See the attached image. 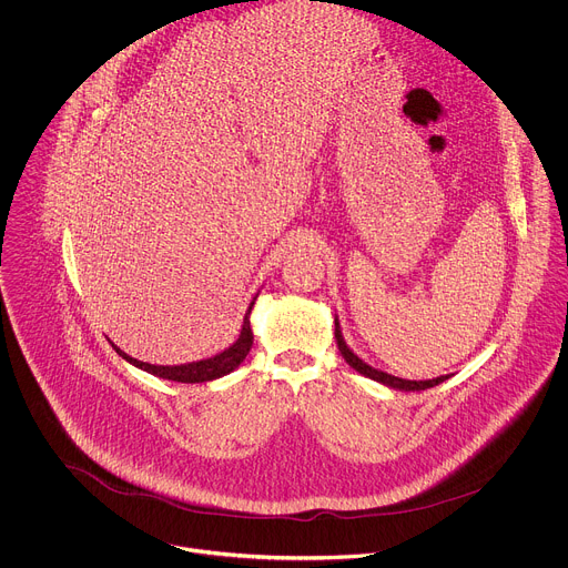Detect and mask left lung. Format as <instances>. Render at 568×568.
<instances>
[{"instance_id":"left-lung-1","label":"left lung","mask_w":568,"mask_h":568,"mask_svg":"<svg viewBox=\"0 0 568 568\" xmlns=\"http://www.w3.org/2000/svg\"><path fill=\"white\" fill-rule=\"evenodd\" d=\"M334 327H336V329H334V336H336L338 349H341L343 358L347 361V365L354 367L358 374H363V376H367V378H372V381H376V383H381V385H385V387H392V389H398V392H425V389L436 387V385H440V383H445V381L449 378V376H438V378H429V381H407V378H398V376H392V374H387V372H381V369L367 365L363 358H358V356L349 349V345H347L345 338H343V329H341L338 316H334Z\"/></svg>"}]
</instances>
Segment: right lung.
<instances>
[{"mask_svg":"<svg viewBox=\"0 0 568 568\" xmlns=\"http://www.w3.org/2000/svg\"><path fill=\"white\" fill-rule=\"evenodd\" d=\"M256 296H254V301H256ZM254 301L250 303V307L245 312L239 338L227 349H223L221 354H216L212 358H203V361H194V363H185V365H150V363H143V361H136V358L128 356L114 343H112V347L130 365L143 369V372H148L152 376L165 378V381H174V383H207V381H216V378L227 376L230 372H234L245 361V356L252 349L254 336H252V327H250V314H252Z\"/></svg>","mask_w":568,"mask_h":568,"instance_id":"obj_1","label":"right lung"}]
</instances>
